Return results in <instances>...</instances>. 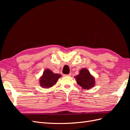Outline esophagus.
<instances>
[{
    "label": "esophagus",
    "mask_w": 130,
    "mask_h": 130,
    "mask_svg": "<svg viewBox=\"0 0 130 130\" xmlns=\"http://www.w3.org/2000/svg\"><path fill=\"white\" fill-rule=\"evenodd\" d=\"M71 75H72V74H70V73H69L68 75H65V74L63 75L64 76H71Z\"/></svg>",
    "instance_id": "esophagus-1"
}]
</instances>
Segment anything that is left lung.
<instances>
[{"instance_id": "8db88e82", "label": "left lung", "mask_w": 130, "mask_h": 130, "mask_svg": "<svg viewBox=\"0 0 130 130\" xmlns=\"http://www.w3.org/2000/svg\"><path fill=\"white\" fill-rule=\"evenodd\" d=\"M75 77L77 84L84 89H89L95 85L94 78L87 69L84 68L80 70V74Z\"/></svg>"}]
</instances>
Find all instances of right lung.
<instances>
[{
    "label": "right lung",
    "instance_id": "1",
    "mask_svg": "<svg viewBox=\"0 0 130 130\" xmlns=\"http://www.w3.org/2000/svg\"><path fill=\"white\" fill-rule=\"evenodd\" d=\"M61 76L60 74H54L51 70L46 69L40 79V85L43 88H50L56 83Z\"/></svg>",
    "mask_w": 130,
    "mask_h": 130
}]
</instances>
